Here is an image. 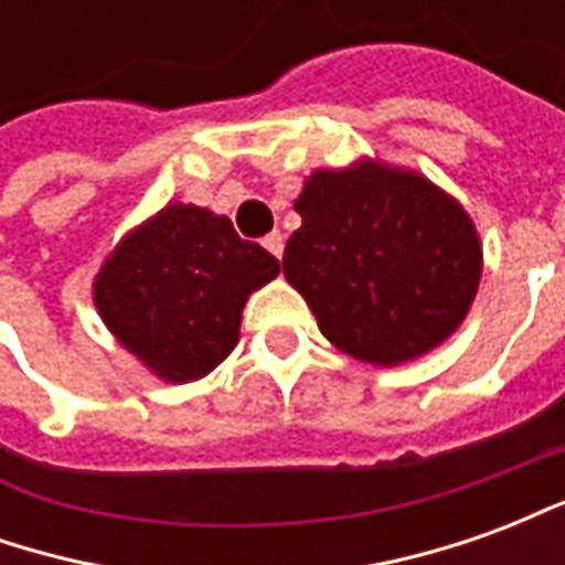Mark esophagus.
<instances>
[{
	"label": "esophagus",
	"instance_id": "obj_1",
	"mask_svg": "<svg viewBox=\"0 0 565 565\" xmlns=\"http://www.w3.org/2000/svg\"><path fill=\"white\" fill-rule=\"evenodd\" d=\"M263 247L269 250L271 257L281 259V254H284V235L281 233H269V235H266V238H263Z\"/></svg>",
	"mask_w": 565,
	"mask_h": 565
}]
</instances>
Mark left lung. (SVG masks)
Listing matches in <instances>:
<instances>
[{
	"label": "left lung",
	"instance_id": "obj_1",
	"mask_svg": "<svg viewBox=\"0 0 565 565\" xmlns=\"http://www.w3.org/2000/svg\"><path fill=\"white\" fill-rule=\"evenodd\" d=\"M294 209L284 278L339 351L399 366L448 342L469 315L484 250L469 211L426 174L360 157L315 169Z\"/></svg>",
	"mask_w": 565,
	"mask_h": 565
}]
</instances>
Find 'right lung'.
<instances>
[{
    "instance_id": "1",
    "label": "right lung",
    "mask_w": 565,
    "mask_h": 565,
    "mask_svg": "<svg viewBox=\"0 0 565 565\" xmlns=\"http://www.w3.org/2000/svg\"><path fill=\"white\" fill-rule=\"evenodd\" d=\"M281 271L233 221L169 202L132 226L93 278V306L129 354L166 384H190L238 344L242 308Z\"/></svg>"
}]
</instances>
